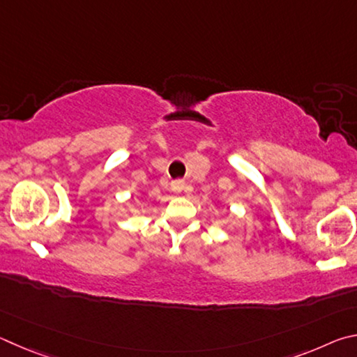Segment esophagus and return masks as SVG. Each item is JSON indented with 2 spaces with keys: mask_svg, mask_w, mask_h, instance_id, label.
<instances>
[{
  "mask_svg": "<svg viewBox=\"0 0 357 357\" xmlns=\"http://www.w3.org/2000/svg\"><path fill=\"white\" fill-rule=\"evenodd\" d=\"M172 190L174 191H182L183 190V183L182 182H172Z\"/></svg>",
  "mask_w": 357,
  "mask_h": 357,
  "instance_id": "esophagus-1",
  "label": "esophagus"
}]
</instances>
